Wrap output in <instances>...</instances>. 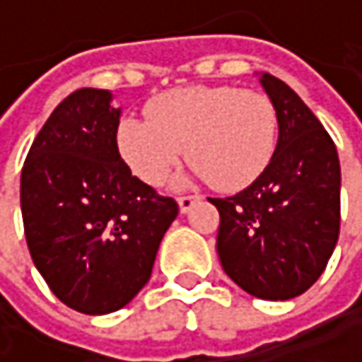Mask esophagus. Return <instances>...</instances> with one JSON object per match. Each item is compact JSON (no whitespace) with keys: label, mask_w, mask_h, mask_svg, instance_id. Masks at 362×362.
<instances>
[{"label":"esophagus","mask_w":362,"mask_h":362,"mask_svg":"<svg viewBox=\"0 0 362 362\" xmlns=\"http://www.w3.org/2000/svg\"><path fill=\"white\" fill-rule=\"evenodd\" d=\"M199 201H201V197H199V194H184V197H178L180 211L182 214H188V211L194 207V203H199Z\"/></svg>","instance_id":"1"}]
</instances>
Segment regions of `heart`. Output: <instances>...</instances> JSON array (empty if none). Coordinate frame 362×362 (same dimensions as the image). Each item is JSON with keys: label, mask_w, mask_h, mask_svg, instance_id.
Wrapping results in <instances>:
<instances>
[{"label": "heart", "mask_w": 362, "mask_h": 362, "mask_svg": "<svg viewBox=\"0 0 362 362\" xmlns=\"http://www.w3.org/2000/svg\"><path fill=\"white\" fill-rule=\"evenodd\" d=\"M148 117H123L117 148L129 170L161 184L184 151L192 174L220 190H241L272 161L279 117L262 92L235 86H194L165 92L148 103Z\"/></svg>", "instance_id": "b5f03b06"}]
</instances>
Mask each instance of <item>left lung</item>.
I'll return each instance as SVG.
<instances>
[{"instance_id":"left-lung-1","label":"left lung","mask_w":362,"mask_h":362,"mask_svg":"<svg viewBox=\"0 0 362 362\" xmlns=\"http://www.w3.org/2000/svg\"><path fill=\"white\" fill-rule=\"evenodd\" d=\"M279 117V142L245 190L209 199L220 211L224 272L259 300H291L323 274L339 237V159L331 136L302 98L259 75Z\"/></svg>"}]
</instances>
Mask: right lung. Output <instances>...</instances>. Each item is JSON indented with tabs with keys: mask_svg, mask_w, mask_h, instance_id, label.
Segmentation results:
<instances>
[{
	"mask_svg": "<svg viewBox=\"0 0 362 362\" xmlns=\"http://www.w3.org/2000/svg\"><path fill=\"white\" fill-rule=\"evenodd\" d=\"M109 90L64 98L33 140L21 209L33 264L52 293L83 315H109L148 283L178 203L132 176L117 148L121 109Z\"/></svg>",
	"mask_w": 362,
	"mask_h": 362,
	"instance_id": "add662e5",
	"label": "right lung"
}]
</instances>
